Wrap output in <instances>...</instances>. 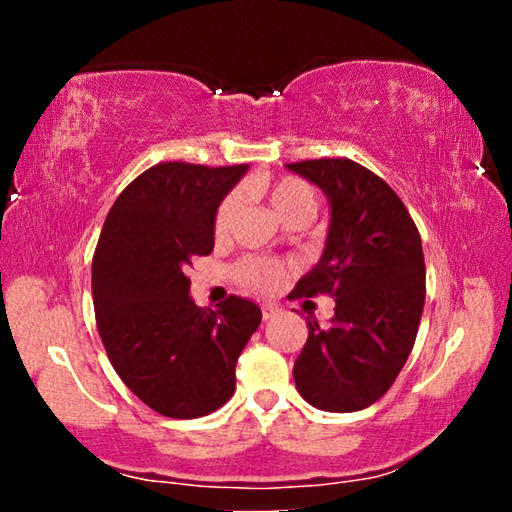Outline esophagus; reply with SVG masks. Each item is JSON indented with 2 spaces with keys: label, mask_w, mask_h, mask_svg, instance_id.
<instances>
[{
  "label": "esophagus",
  "mask_w": 512,
  "mask_h": 512,
  "mask_svg": "<svg viewBox=\"0 0 512 512\" xmlns=\"http://www.w3.org/2000/svg\"><path fill=\"white\" fill-rule=\"evenodd\" d=\"M261 312H263V319L268 321V319H272V317H275V314L279 312V307H275V305H263Z\"/></svg>",
  "instance_id": "esophagus-1"
}]
</instances>
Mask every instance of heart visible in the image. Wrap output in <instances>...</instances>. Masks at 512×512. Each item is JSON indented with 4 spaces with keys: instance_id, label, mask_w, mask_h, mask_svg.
<instances>
[{
    "instance_id": "obj_1",
    "label": "heart",
    "mask_w": 512,
    "mask_h": 512,
    "mask_svg": "<svg viewBox=\"0 0 512 512\" xmlns=\"http://www.w3.org/2000/svg\"><path fill=\"white\" fill-rule=\"evenodd\" d=\"M261 191L268 195L272 214L277 216L279 221L291 223V221H307L312 219L314 212H317V191L307 184L303 179L296 177H282L272 184L261 186ZM237 209V195H228L226 200L221 202L219 209H216L214 219V233L226 235V230L233 221V214ZM286 275V265L279 261H263V258H247L237 265V279L242 284L251 286V289L258 291H270L279 284V279Z\"/></svg>"
}]
</instances>
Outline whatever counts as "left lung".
I'll return each instance as SVG.
<instances>
[{"mask_svg": "<svg viewBox=\"0 0 512 512\" xmlns=\"http://www.w3.org/2000/svg\"><path fill=\"white\" fill-rule=\"evenodd\" d=\"M286 170L317 186L331 207L324 254L289 298H335L331 324L307 321L293 380L317 410H363L387 394L415 345L426 296L422 237L387 181L354 160Z\"/></svg>", "mask_w": 512, "mask_h": 512, "instance_id": "left-lung-1", "label": "left lung"}]
</instances>
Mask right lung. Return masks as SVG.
Wrapping results in <instances>:
<instances>
[{"mask_svg": "<svg viewBox=\"0 0 512 512\" xmlns=\"http://www.w3.org/2000/svg\"><path fill=\"white\" fill-rule=\"evenodd\" d=\"M249 165L160 163L109 209L93 256L97 331L111 366L139 401L172 419L219 410L235 394V363L261 307L230 296L193 303L186 268L214 249V219Z\"/></svg>", "mask_w": 512, "mask_h": 512, "instance_id": "add662e5", "label": "right lung"}]
</instances>
